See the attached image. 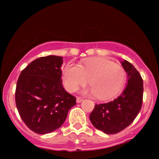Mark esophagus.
Returning a JSON list of instances; mask_svg holds the SVG:
<instances>
[{
  "mask_svg": "<svg viewBox=\"0 0 159 159\" xmlns=\"http://www.w3.org/2000/svg\"><path fill=\"white\" fill-rule=\"evenodd\" d=\"M83 100H84V98H81V97H80V96H78L77 98H76V102H77L78 103L81 102L83 101Z\"/></svg>",
  "mask_w": 159,
  "mask_h": 159,
  "instance_id": "obj_1",
  "label": "esophagus"
}]
</instances>
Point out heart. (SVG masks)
Returning <instances> with one entry per match:
<instances>
[{"label":"heart","instance_id":"heart-1","mask_svg":"<svg viewBox=\"0 0 159 159\" xmlns=\"http://www.w3.org/2000/svg\"><path fill=\"white\" fill-rule=\"evenodd\" d=\"M124 69L106 58H96L77 65L69 63L63 70V81L67 90L75 92L85 84L88 78L91 87L84 93L110 99L117 94L125 81Z\"/></svg>","mask_w":159,"mask_h":159}]
</instances>
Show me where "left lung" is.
Segmentation results:
<instances>
[{"label": "left lung", "instance_id": "1", "mask_svg": "<svg viewBox=\"0 0 159 159\" xmlns=\"http://www.w3.org/2000/svg\"><path fill=\"white\" fill-rule=\"evenodd\" d=\"M127 73V86L120 96L110 102L95 105L90 115L93 125L107 134H116L129 126L139 114L143 103V79L129 61L121 62Z\"/></svg>", "mask_w": 159, "mask_h": 159}]
</instances>
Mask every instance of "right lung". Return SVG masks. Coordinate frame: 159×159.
I'll use <instances>...</instances> for the list:
<instances>
[{"mask_svg":"<svg viewBox=\"0 0 159 159\" xmlns=\"http://www.w3.org/2000/svg\"><path fill=\"white\" fill-rule=\"evenodd\" d=\"M63 57L49 55L32 61L21 71L16 89V105L33 132L47 134L63 125L76 98L62 84Z\"/></svg>","mask_w":159,"mask_h":159,"instance_id":"add662e5","label":"right lung"}]
</instances>
